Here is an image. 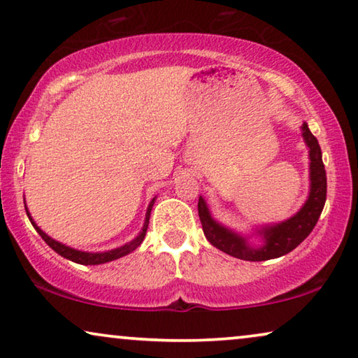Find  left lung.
<instances>
[{
	"label": "left lung",
	"mask_w": 358,
	"mask_h": 358,
	"mask_svg": "<svg viewBox=\"0 0 358 358\" xmlns=\"http://www.w3.org/2000/svg\"><path fill=\"white\" fill-rule=\"evenodd\" d=\"M301 130L305 143L310 148L311 189L308 200L300 212L282 223L272 224V227H262L259 229V234L262 236L264 244L261 248H252L249 246L246 238L239 236L231 229L224 228L223 224L215 222L208 212L205 200L199 197V217L200 222H202L205 238L208 239L210 244H213L220 251L227 252L233 257L243 259V261L259 262L285 256L301 241H305L308 234L316 227L322 208H324L327 180L324 164H322L321 146L317 143L316 136L311 134L306 124H303Z\"/></svg>",
	"instance_id": "obj_1"
}]
</instances>
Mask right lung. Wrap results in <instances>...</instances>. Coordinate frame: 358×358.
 Segmentation results:
<instances>
[{"instance_id": "right-lung-1", "label": "right lung", "mask_w": 358, "mask_h": 358, "mask_svg": "<svg viewBox=\"0 0 358 358\" xmlns=\"http://www.w3.org/2000/svg\"><path fill=\"white\" fill-rule=\"evenodd\" d=\"M153 203H155V199L151 200V203L148 205V210H146V218H145L143 229H141L138 236H136V238L134 239V241L127 243L125 246H120V248L112 249V251H106V252H85V251H78V249L68 248V246H65V244L55 241V239H52L50 236H48V234L43 233L42 229L37 227L36 222H34L32 217H31V213L27 212V208H26V212H27L29 220H31L32 227L37 229V233L41 234L43 241H45V243L48 244V246H50L57 254H60L62 257L68 259V261H73V262H76V264H83V266H97V264H106V262L115 261V259H119V257H124V256H127V254H130L131 251H135V249L138 248L141 243H143L145 234H146V229H148L150 213H151V208H153Z\"/></svg>"}]
</instances>
